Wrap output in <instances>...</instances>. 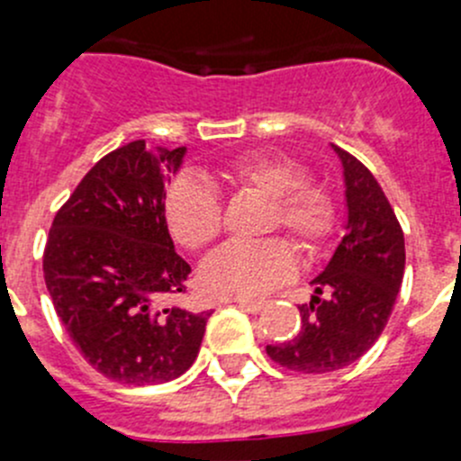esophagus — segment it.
Instances as JSON below:
<instances>
[{
    "label": "esophagus",
    "mask_w": 461,
    "mask_h": 461,
    "mask_svg": "<svg viewBox=\"0 0 461 461\" xmlns=\"http://www.w3.org/2000/svg\"><path fill=\"white\" fill-rule=\"evenodd\" d=\"M236 305L239 308H243L245 312H252V314H258L260 310H263L265 303H260V301H248V299H236Z\"/></svg>",
    "instance_id": "obj_1"
}]
</instances>
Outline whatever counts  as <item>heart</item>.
<instances>
[{
    "mask_svg": "<svg viewBox=\"0 0 461 461\" xmlns=\"http://www.w3.org/2000/svg\"><path fill=\"white\" fill-rule=\"evenodd\" d=\"M239 194L269 198L263 234L287 231L308 257H319L337 230V204L323 185L303 178V169L281 153H249L218 171ZM169 231L183 248L203 249L225 230L218 194L198 178L174 180L165 196ZM299 260L285 239L227 243L201 267L204 294L218 299H254L276 290L296 274Z\"/></svg>",
    "mask_w": 461,
    "mask_h": 461,
    "instance_id": "obj_1",
    "label": "heart"
}]
</instances>
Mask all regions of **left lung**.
Here are the masks:
<instances>
[{
  "label": "left lung",
  "instance_id": "1",
  "mask_svg": "<svg viewBox=\"0 0 461 461\" xmlns=\"http://www.w3.org/2000/svg\"><path fill=\"white\" fill-rule=\"evenodd\" d=\"M332 147L346 174L348 231L312 281L310 305H299V332L265 348L294 373H332L364 357L388 323L406 267L403 230L381 185L364 162Z\"/></svg>",
  "mask_w": 461,
  "mask_h": 461
}]
</instances>
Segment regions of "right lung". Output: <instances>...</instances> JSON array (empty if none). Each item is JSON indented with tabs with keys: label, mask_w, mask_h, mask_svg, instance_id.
<instances>
[{
	"label": "right lung",
	"mask_w": 461,
	"mask_h": 461,
	"mask_svg": "<svg viewBox=\"0 0 461 461\" xmlns=\"http://www.w3.org/2000/svg\"><path fill=\"white\" fill-rule=\"evenodd\" d=\"M183 156L185 147L144 140L106 153L46 239L41 267L55 312L88 364L118 384H165L189 370L212 314L162 308L192 272L165 218V176Z\"/></svg>",
	"instance_id": "right-lung-1"
}]
</instances>
